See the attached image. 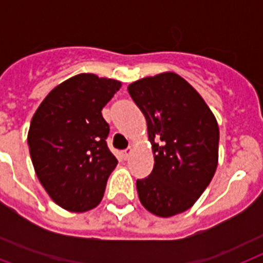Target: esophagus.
Masks as SVG:
<instances>
[{
  "instance_id": "1",
  "label": "esophagus",
  "mask_w": 263,
  "mask_h": 263,
  "mask_svg": "<svg viewBox=\"0 0 263 263\" xmlns=\"http://www.w3.org/2000/svg\"><path fill=\"white\" fill-rule=\"evenodd\" d=\"M131 153H132V147H128L121 152V156H123L124 160H128V158H129V156H131Z\"/></svg>"
}]
</instances>
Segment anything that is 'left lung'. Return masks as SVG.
<instances>
[{
  "mask_svg": "<svg viewBox=\"0 0 263 263\" xmlns=\"http://www.w3.org/2000/svg\"><path fill=\"white\" fill-rule=\"evenodd\" d=\"M128 92L146 117L154 153L152 173L136 180L140 202L160 217L185 212L216 172V117L195 88L173 72L136 80Z\"/></svg>",
  "mask_w": 263,
  "mask_h": 263,
  "instance_id": "8db88e82",
  "label": "left lung"
}]
</instances>
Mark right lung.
<instances>
[{
	"label": "right lung",
	"instance_id": "1",
	"mask_svg": "<svg viewBox=\"0 0 263 263\" xmlns=\"http://www.w3.org/2000/svg\"><path fill=\"white\" fill-rule=\"evenodd\" d=\"M120 87L117 80L80 73L51 90L31 120L27 142L35 172L65 210L87 212L102 199L117 160L101 110Z\"/></svg>",
	"mask_w": 263,
	"mask_h": 263
}]
</instances>
